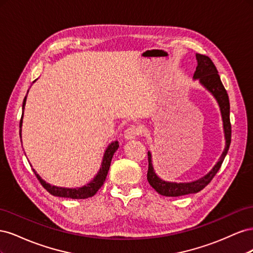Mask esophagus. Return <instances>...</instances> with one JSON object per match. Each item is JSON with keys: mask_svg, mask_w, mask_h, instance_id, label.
<instances>
[{"mask_svg": "<svg viewBox=\"0 0 253 253\" xmlns=\"http://www.w3.org/2000/svg\"><path fill=\"white\" fill-rule=\"evenodd\" d=\"M142 127L140 126H129L125 132V138L126 139H134L135 137L141 135L142 133Z\"/></svg>", "mask_w": 253, "mask_h": 253, "instance_id": "esophagus-1", "label": "esophagus"}]
</instances>
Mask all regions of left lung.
Returning <instances> with one entry per match:
<instances>
[{"label": "left lung", "mask_w": 253, "mask_h": 253, "mask_svg": "<svg viewBox=\"0 0 253 253\" xmlns=\"http://www.w3.org/2000/svg\"><path fill=\"white\" fill-rule=\"evenodd\" d=\"M196 60H197V66L196 71L194 73L193 78L198 79L202 85L209 90L213 95V97L216 99V101L219 105L221 119H223V126H224V133H225V139L226 145L223 154L219 157L216 165L212 168V170L205 175L204 177L191 181V182H171L166 181L162 178H159L157 174L154 171L152 164V155L151 152H148V160H149V169L147 178L152 188H154L156 192L160 195L164 196H182L187 194L197 193L202 191L208 183L213 179L214 176L219 170V168L223 164L224 159L227 155L229 147L231 143V124H230V103H229V97L227 94V90L225 89L223 83L220 81L218 72L216 70L215 65L212 62V60L201 53H196Z\"/></svg>", "instance_id": "8db88e82"}]
</instances>
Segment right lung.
<instances>
[{
	"mask_svg": "<svg viewBox=\"0 0 253 253\" xmlns=\"http://www.w3.org/2000/svg\"><path fill=\"white\" fill-rule=\"evenodd\" d=\"M25 103H26V96L24 98V101H23V106H22L23 111H24ZM22 118H23V114H22L21 121H20V127L22 126ZM20 136H21V129H20ZM118 148H119L118 141H114L108 145V148H106V150L104 152L100 170H99V172L97 173V175L95 176L93 180H90V182H88L86 186H83L82 188L68 189V188H59V187H55V186H50L49 183L44 181L40 177L39 174H37V172L34 169H33V171L35 172L37 178L39 179L40 183L44 187V189L46 190L47 192L50 193L51 195L59 196V197L73 198V200H84V198H88V197L94 196L97 193V191L102 187L103 182L105 181L106 175H108V172L110 170V166H111V162H112L114 153L117 151Z\"/></svg>",
	"mask_w": 253,
	"mask_h": 253,
	"instance_id": "right-lung-1",
	"label": "right lung"
}]
</instances>
